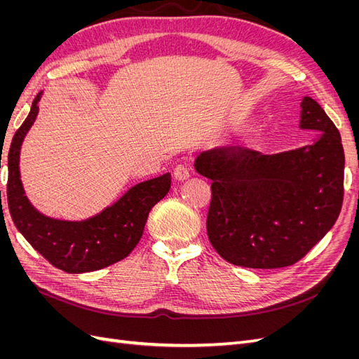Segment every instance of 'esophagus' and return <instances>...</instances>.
<instances>
[{"label":"esophagus","instance_id":"esophagus-1","mask_svg":"<svg viewBox=\"0 0 359 359\" xmlns=\"http://www.w3.org/2000/svg\"><path fill=\"white\" fill-rule=\"evenodd\" d=\"M189 177H190V172H189L187 166L178 165V166H175V169H173V178H175V180L184 181V180H187Z\"/></svg>","mask_w":359,"mask_h":359}]
</instances>
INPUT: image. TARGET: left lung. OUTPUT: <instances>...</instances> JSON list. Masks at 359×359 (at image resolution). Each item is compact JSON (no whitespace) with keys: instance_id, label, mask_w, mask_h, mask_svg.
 I'll return each instance as SVG.
<instances>
[{"instance_id":"1","label":"left lung","mask_w":359,"mask_h":359,"mask_svg":"<svg viewBox=\"0 0 359 359\" xmlns=\"http://www.w3.org/2000/svg\"><path fill=\"white\" fill-rule=\"evenodd\" d=\"M299 127L320 132L313 144L265 156L244 147L205 151L194 169L211 181L210 243L236 266L273 269L297 264L339 219L344 151L331 118L311 97Z\"/></svg>"}]
</instances>
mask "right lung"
<instances>
[{
  "mask_svg": "<svg viewBox=\"0 0 359 359\" xmlns=\"http://www.w3.org/2000/svg\"><path fill=\"white\" fill-rule=\"evenodd\" d=\"M41 93L18 128L7 156V203L18 231L49 264L66 273H90L127 257L142 238L148 214L166 196L170 173L136 184L109 208L85 222L55 220L28 202L19 173V151L36 121Z\"/></svg>",
  "mask_w": 359,
  "mask_h": 359,
  "instance_id": "right-lung-1",
  "label": "right lung"
}]
</instances>
